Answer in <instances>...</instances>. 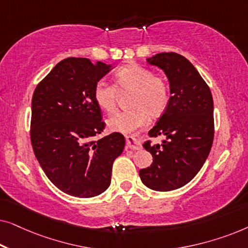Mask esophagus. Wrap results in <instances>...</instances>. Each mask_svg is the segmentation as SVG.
Returning <instances> with one entry per match:
<instances>
[{"mask_svg": "<svg viewBox=\"0 0 248 248\" xmlns=\"http://www.w3.org/2000/svg\"><path fill=\"white\" fill-rule=\"evenodd\" d=\"M126 147L128 149H132V150H139L141 148L139 141L134 137H132V135L126 137Z\"/></svg>", "mask_w": 248, "mask_h": 248, "instance_id": "obj_1", "label": "esophagus"}]
</instances>
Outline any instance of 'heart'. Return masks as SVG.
<instances>
[{"label":"heart","mask_w":248,"mask_h":248,"mask_svg":"<svg viewBox=\"0 0 248 248\" xmlns=\"http://www.w3.org/2000/svg\"><path fill=\"white\" fill-rule=\"evenodd\" d=\"M115 86L120 90H132L130 110L117 111L107 120L111 132L132 133L148 122L149 114L158 116L164 113L170 98V89L165 78L154 76L150 69L132 63L118 69L114 74ZM98 107L110 113L116 107L117 90L105 81H98L93 89Z\"/></svg>","instance_id":"1"}]
</instances>
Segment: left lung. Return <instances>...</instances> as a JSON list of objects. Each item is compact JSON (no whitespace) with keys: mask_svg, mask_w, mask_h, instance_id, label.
I'll return each instance as SVG.
<instances>
[{"mask_svg":"<svg viewBox=\"0 0 248 248\" xmlns=\"http://www.w3.org/2000/svg\"><path fill=\"white\" fill-rule=\"evenodd\" d=\"M148 64L164 71L170 98L164 114L149 131L165 137L161 144L143 143L154 161L139 171L147 187L159 192L179 188L200 171L211 150L215 122L211 91L198 70L177 53H159Z\"/></svg>","mask_w":248,"mask_h":248,"instance_id":"8db88e82","label":"left lung"}]
</instances>
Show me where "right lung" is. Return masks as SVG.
Segmentation results:
<instances>
[{
  "mask_svg": "<svg viewBox=\"0 0 248 248\" xmlns=\"http://www.w3.org/2000/svg\"><path fill=\"white\" fill-rule=\"evenodd\" d=\"M111 64L69 57L57 63L36 87L30 139L47 177L77 198H93L110 185L113 162L125 139L114 132L94 141L105 128L93 89Z\"/></svg>",
  "mask_w": 248,
  "mask_h": 248,
  "instance_id": "obj_1",
  "label": "right lung"
}]
</instances>
